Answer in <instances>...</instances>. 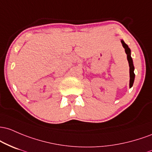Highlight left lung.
<instances>
[{
	"instance_id": "left-lung-1",
	"label": "left lung",
	"mask_w": 152,
	"mask_h": 152,
	"mask_svg": "<svg viewBox=\"0 0 152 152\" xmlns=\"http://www.w3.org/2000/svg\"><path fill=\"white\" fill-rule=\"evenodd\" d=\"M121 42L124 48L125 49L126 54H127V59L128 61H129V73H130V83H129V87L131 88V87L133 86V84H134V78H135V74H134V64H133L132 58L131 57V49L129 48L127 44H126L124 41L121 40Z\"/></svg>"
}]
</instances>
